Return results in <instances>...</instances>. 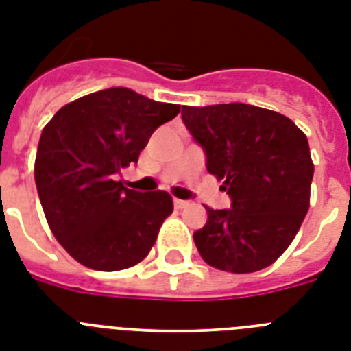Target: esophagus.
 Returning a JSON list of instances; mask_svg holds the SVG:
<instances>
[{
  "instance_id": "34e87169",
  "label": "esophagus",
  "mask_w": 351,
  "mask_h": 351,
  "mask_svg": "<svg viewBox=\"0 0 351 351\" xmlns=\"http://www.w3.org/2000/svg\"><path fill=\"white\" fill-rule=\"evenodd\" d=\"M173 203H175L176 208H184V207H187V205H189V202H185V199H178V198L173 199Z\"/></svg>"
}]
</instances>
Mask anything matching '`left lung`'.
<instances>
[{"mask_svg": "<svg viewBox=\"0 0 351 351\" xmlns=\"http://www.w3.org/2000/svg\"><path fill=\"white\" fill-rule=\"evenodd\" d=\"M182 121L232 208L207 210L194 243L208 266L253 273L293 243L311 202L308 141L289 117L246 103L184 107Z\"/></svg>", "mask_w": 351, "mask_h": 351, "instance_id": "1", "label": "left lung"}]
</instances>
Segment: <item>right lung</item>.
<instances>
[{"label":"right lung","instance_id":"1","mask_svg":"<svg viewBox=\"0 0 351 351\" xmlns=\"http://www.w3.org/2000/svg\"><path fill=\"white\" fill-rule=\"evenodd\" d=\"M178 112L180 105L112 87L67 103L44 126L35 185L53 235L75 261L119 271L148 255L173 199L166 191L126 189L117 175Z\"/></svg>","mask_w":351,"mask_h":351}]
</instances>
